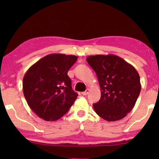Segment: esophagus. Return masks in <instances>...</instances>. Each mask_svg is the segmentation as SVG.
I'll use <instances>...</instances> for the list:
<instances>
[{"mask_svg": "<svg viewBox=\"0 0 159 159\" xmlns=\"http://www.w3.org/2000/svg\"><path fill=\"white\" fill-rule=\"evenodd\" d=\"M88 93H89V89H87L85 91H84V92L81 93V94H82L83 95H87Z\"/></svg>", "mask_w": 159, "mask_h": 159, "instance_id": "obj_1", "label": "esophagus"}]
</instances>
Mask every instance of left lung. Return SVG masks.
<instances>
[{
	"label": "left lung",
	"instance_id": "8db88e82",
	"mask_svg": "<svg viewBox=\"0 0 159 159\" xmlns=\"http://www.w3.org/2000/svg\"><path fill=\"white\" fill-rule=\"evenodd\" d=\"M95 71L101 98L93 104L97 114L108 121L124 118L136 103L141 90L140 79L133 66L114 55L86 58Z\"/></svg>",
	"mask_w": 159,
	"mask_h": 159
}]
</instances>
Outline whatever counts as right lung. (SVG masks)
Wrapping results in <instances>:
<instances>
[{
    "label": "right lung",
    "mask_w": 159,
    "mask_h": 159,
    "mask_svg": "<svg viewBox=\"0 0 159 159\" xmlns=\"http://www.w3.org/2000/svg\"><path fill=\"white\" fill-rule=\"evenodd\" d=\"M75 55L50 54L33 64L23 79L24 95L38 116L47 121L60 119L69 111L78 94L67 75Z\"/></svg>",
    "instance_id": "add662e5"
}]
</instances>
